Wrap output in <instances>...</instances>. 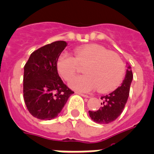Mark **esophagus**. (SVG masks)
I'll return each mask as SVG.
<instances>
[{
  "label": "esophagus",
  "instance_id": "obj_1",
  "mask_svg": "<svg viewBox=\"0 0 154 154\" xmlns=\"http://www.w3.org/2000/svg\"><path fill=\"white\" fill-rule=\"evenodd\" d=\"M76 94H78L81 95V96H82V97H86V98L90 97V96H88V95L84 94H82V93H80V92H76Z\"/></svg>",
  "mask_w": 154,
  "mask_h": 154
}]
</instances>
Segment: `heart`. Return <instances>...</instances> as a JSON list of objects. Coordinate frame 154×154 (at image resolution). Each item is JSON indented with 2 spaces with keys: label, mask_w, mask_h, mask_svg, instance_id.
Segmentation results:
<instances>
[{
  "label": "heart",
  "mask_w": 154,
  "mask_h": 154,
  "mask_svg": "<svg viewBox=\"0 0 154 154\" xmlns=\"http://www.w3.org/2000/svg\"><path fill=\"white\" fill-rule=\"evenodd\" d=\"M83 64L85 75L75 76L68 82L73 90L90 92L97 87L99 92H110L124 79L125 66L120 56L98 44L79 47L75 50V57L61 53L57 60V69L60 76L68 81L75 74L78 65Z\"/></svg>",
  "instance_id": "heart-1"
}]
</instances>
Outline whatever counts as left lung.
<instances>
[{"label":"left lung","mask_w":154,"mask_h":154,"mask_svg":"<svg viewBox=\"0 0 154 154\" xmlns=\"http://www.w3.org/2000/svg\"><path fill=\"white\" fill-rule=\"evenodd\" d=\"M132 79L133 74L129 66L121 86L116 91L101 97L102 102L99 109L89 111V115L94 121L97 124H106L118 118L122 113L128 101Z\"/></svg>","instance_id":"1"}]
</instances>
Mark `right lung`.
<instances>
[{
    "mask_svg": "<svg viewBox=\"0 0 154 154\" xmlns=\"http://www.w3.org/2000/svg\"><path fill=\"white\" fill-rule=\"evenodd\" d=\"M66 46V42L57 41L41 47L30 54L24 66V101L29 112L39 120L57 117L74 94L57 69V59Z\"/></svg>",
    "mask_w": 154,
    "mask_h": 154,
    "instance_id": "add662e5",
    "label": "right lung"
}]
</instances>
